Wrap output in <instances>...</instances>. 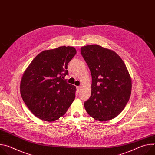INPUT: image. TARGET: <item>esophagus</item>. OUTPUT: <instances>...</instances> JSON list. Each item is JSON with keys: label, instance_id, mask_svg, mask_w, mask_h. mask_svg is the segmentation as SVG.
Returning <instances> with one entry per match:
<instances>
[{"label": "esophagus", "instance_id": "1", "mask_svg": "<svg viewBox=\"0 0 155 155\" xmlns=\"http://www.w3.org/2000/svg\"><path fill=\"white\" fill-rule=\"evenodd\" d=\"M81 90V86H77V93H80Z\"/></svg>", "mask_w": 155, "mask_h": 155}]
</instances>
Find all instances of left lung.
Instances as JSON below:
<instances>
[{
  "instance_id": "8db88e82",
  "label": "left lung",
  "mask_w": 155,
  "mask_h": 155,
  "mask_svg": "<svg viewBox=\"0 0 155 155\" xmlns=\"http://www.w3.org/2000/svg\"><path fill=\"white\" fill-rule=\"evenodd\" d=\"M92 77L91 95L84 103L94 119L105 121L117 117L127 103L131 78L122 59L113 50L98 45L81 48Z\"/></svg>"
}]
</instances>
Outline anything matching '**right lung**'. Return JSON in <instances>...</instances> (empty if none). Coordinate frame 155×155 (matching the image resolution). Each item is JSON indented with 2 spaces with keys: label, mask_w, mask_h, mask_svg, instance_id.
Listing matches in <instances>:
<instances>
[{
  "label": "right lung",
  "mask_w": 155,
  "mask_h": 155,
  "mask_svg": "<svg viewBox=\"0 0 155 155\" xmlns=\"http://www.w3.org/2000/svg\"><path fill=\"white\" fill-rule=\"evenodd\" d=\"M72 47L39 53L25 71L20 84L23 101L38 118L54 121L63 116L75 97L76 87L64 80L68 64L76 54Z\"/></svg>",
  "instance_id": "right-lung-1"
}]
</instances>
